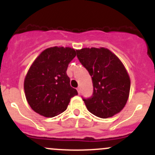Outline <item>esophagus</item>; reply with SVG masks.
Segmentation results:
<instances>
[{"label": "esophagus", "mask_w": 155, "mask_h": 155, "mask_svg": "<svg viewBox=\"0 0 155 155\" xmlns=\"http://www.w3.org/2000/svg\"><path fill=\"white\" fill-rule=\"evenodd\" d=\"M77 91H78V93H80L81 92V89H80V88H79V87H78L77 88Z\"/></svg>", "instance_id": "34e87169"}]
</instances>
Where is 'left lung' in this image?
Masks as SVG:
<instances>
[{
	"label": "left lung",
	"mask_w": 155,
	"mask_h": 155,
	"mask_svg": "<svg viewBox=\"0 0 155 155\" xmlns=\"http://www.w3.org/2000/svg\"><path fill=\"white\" fill-rule=\"evenodd\" d=\"M76 52L91 76L94 87L91 97L83 99L88 110L104 119L120 112L130 91V78L124 64L105 48H84Z\"/></svg>",
	"instance_id": "1"
}]
</instances>
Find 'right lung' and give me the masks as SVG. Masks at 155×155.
<instances>
[{"instance_id":"add662e5","label":"right lung","mask_w":155,"mask_h":155,"mask_svg":"<svg viewBox=\"0 0 155 155\" xmlns=\"http://www.w3.org/2000/svg\"><path fill=\"white\" fill-rule=\"evenodd\" d=\"M76 56L75 49L55 46L43 51L31 64L24 79V91L35 112L54 117L65 111L71 97L77 95L67 75Z\"/></svg>"}]
</instances>
